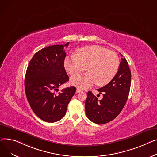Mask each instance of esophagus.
I'll return each instance as SVG.
<instances>
[{"label": "esophagus", "instance_id": "esophagus-1", "mask_svg": "<svg viewBox=\"0 0 157 157\" xmlns=\"http://www.w3.org/2000/svg\"><path fill=\"white\" fill-rule=\"evenodd\" d=\"M77 93H80V92H82V90L81 89L77 88Z\"/></svg>", "mask_w": 157, "mask_h": 157}]
</instances>
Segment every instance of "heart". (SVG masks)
<instances>
[{
	"mask_svg": "<svg viewBox=\"0 0 157 157\" xmlns=\"http://www.w3.org/2000/svg\"><path fill=\"white\" fill-rule=\"evenodd\" d=\"M64 67L71 75L77 74L87 69L89 72L71 78V84L85 89L95 84L103 86L116 75L119 67V59L116 53L98 45L82 48L77 54L67 56Z\"/></svg>",
	"mask_w": 157,
	"mask_h": 157,
	"instance_id": "heart-1",
	"label": "heart"
}]
</instances>
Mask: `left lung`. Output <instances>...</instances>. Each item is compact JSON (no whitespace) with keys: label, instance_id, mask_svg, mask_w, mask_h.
<instances>
[{"label":"left lung","instance_id":"left-lung-1","mask_svg":"<svg viewBox=\"0 0 157 157\" xmlns=\"http://www.w3.org/2000/svg\"><path fill=\"white\" fill-rule=\"evenodd\" d=\"M123 56V55L121 54ZM131 73L125 58H122L115 77L105 86L97 89L103 99L98 100L92 92L87 93L86 114L97 124H104L115 118L124 108L131 88Z\"/></svg>","mask_w":157,"mask_h":157}]
</instances>
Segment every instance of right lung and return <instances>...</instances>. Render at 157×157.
<instances>
[{
  "label": "right lung",
  "mask_w": 157,
  "mask_h": 157,
  "mask_svg": "<svg viewBox=\"0 0 157 157\" xmlns=\"http://www.w3.org/2000/svg\"><path fill=\"white\" fill-rule=\"evenodd\" d=\"M63 45H54L36 52L28 66L25 89L28 101L35 115L42 121L53 123L64 117L74 95L75 87L59 90L69 77L64 67L66 57Z\"/></svg>",
  "instance_id": "obj_1"
}]
</instances>
